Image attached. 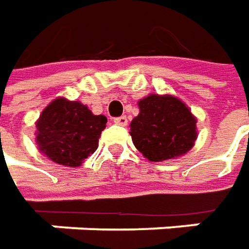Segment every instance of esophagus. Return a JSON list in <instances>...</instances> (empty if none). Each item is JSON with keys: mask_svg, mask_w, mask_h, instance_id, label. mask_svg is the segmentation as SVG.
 <instances>
[{"mask_svg": "<svg viewBox=\"0 0 249 249\" xmlns=\"http://www.w3.org/2000/svg\"><path fill=\"white\" fill-rule=\"evenodd\" d=\"M114 124L121 125V126H125V125H128V118H126L125 115L117 117V118H114Z\"/></svg>", "mask_w": 249, "mask_h": 249, "instance_id": "obj_1", "label": "esophagus"}]
</instances>
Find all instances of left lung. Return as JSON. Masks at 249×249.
I'll use <instances>...</instances> for the list:
<instances>
[{
    "mask_svg": "<svg viewBox=\"0 0 249 249\" xmlns=\"http://www.w3.org/2000/svg\"><path fill=\"white\" fill-rule=\"evenodd\" d=\"M141 113L131 123L135 147L150 161L187 153L196 139V120L173 96L150 94L139 102Z\"/></svg>",
    "mask_w": 249,
    "mask_h": 249,
    "instance_id": "1",
    "label": "left lung"
}]
</instances>
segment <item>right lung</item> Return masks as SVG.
I'll use <instances>...</instances> for the list:
<instances>
[{"mask_svg":"<svg viewBox=\"0 0 249 249\" xmlns=\"http://www.w3.org/2000/svg\"><path fill=\"white\" fill-rule=\"evenodd\" d=\"M106 123L104 115H94L79 102L57 99L38 118V149L57 164L78 167L96 152Z\"/></svg>","mask_w":249,"mask_h":249,"instance_id":"obj_1","label":"right lung"}]
</instances>
